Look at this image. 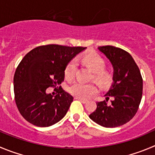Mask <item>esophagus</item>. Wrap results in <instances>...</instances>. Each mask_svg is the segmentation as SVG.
Wrapping results in <instances>:
<instances>
[{
	"instance_id": "34e87169",
	"label": "esophagus",
	"mask_w": 155,
	"mask_h": 155,
	"mask_svg": "<svg viewBox=\"0 0 155 155\" xmlns=\"http://www.w3.org/2000/svg\"><path fill=\"white\" fill-rule=\"evenodd\" d=\"M75 99H78V100H79L81 102H82V103H83V104H85V103H86V102H88L87 100H86V99H80V98H75Z\"/></svg>"
}]
</instances>
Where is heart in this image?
<instances>
[{
    "instance_id": "obj_1",
    "label": "heart",
    "mask_w": 155,
    "mask_h": 155,
    "mask_svg": "<svg viewBox=\"0 0 155 155\" xmlns=\"http://www.w3.org/2000/svg\"><path fill=\"white\" fill-rule=\"evenodd\" d=\"M82 61L89 69L94 72V79L101 86H108L112 81V74L105 70L106 62L103 58L95 53H90L83 56ZM76 63L74 60L66 65L64 70V76L66 79H72L75 76ZM69 92L76 97L87 99L97 92V87L92 83L85 84L82 82H76L68 89Z\"/></svg>"
}]
</instances>
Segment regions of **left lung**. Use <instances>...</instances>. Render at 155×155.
<instances>
[{
	"instance_id": "1",
	"label": "left lung",
	"mask_w": 155,
	"mask_h": 155,
	"mask_svg": "<svg viewBox=\"0 0 155 155\" xmlns=\"http://www.w3.org/2000/svg\"><path fill=\"white\" fill-rule=\"evenodd\" d=\"M113 66V77L105 100L96 103L97 108L89 118L105 128H115L129 121L139 107L142 97L143 80L139 68L132 56L121 48L113 46L99 47ZM112 97L111 104H108Z\"/></svg>"
}]
</instances>
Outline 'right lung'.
Listing matches in <instances>:
<instances>
[{
  "instance_id": "1",
  "label": "right lung",
  "mask_w": 155,
  "mask_h": 155,
  "mask_svg": "<svg viewBox=\"0 0 155 155\" xmlns=\"http://www.w3.org/2000/svg\"><path fill=\"white\" fill-rule=\"evenodd\" d=\"M86 49L50 44L33 49L23 58L14 76V91L19 112L28 122L49 127L66 115L73 96L61 86L55 96L47 89L61 84L66 65Z\"/></svg>"
}]
</instances>
